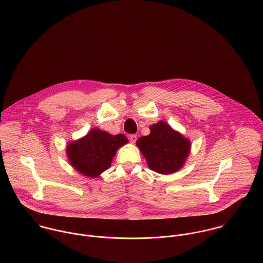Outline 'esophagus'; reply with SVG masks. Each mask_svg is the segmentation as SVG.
Segmentation results:
<instances>
[{
	"label": "esophagus",
	"instance_id": "34e87169",
	"mask_svg": "<svg viewBox=\"0 0 263 263\" xmlns=\"http://www.w3.org/2000/svg\"><path fill=\"white\" fill-rule=\"evenodd\" d=\"M129 139H130V141H131L132 143H135L136 140H137V136H136L135 134H132V135L129 136Z\"/></svg>",
	"mask_w": 263,
	"mask_h": 263
}]
</instances>
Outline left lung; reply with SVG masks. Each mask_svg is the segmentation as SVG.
Listing matches in <instances>:
<instances>
[{
  "instance_id": "8db88e82",
  "label": "left lung",
  "mask_w": 263,
  "mask_h": 263,
  "mask_svg": "<svg viewBox=\"0 0 263 263\" xmlns=\"http://www.w3.org/2000/svg\"><path fill=\"white\" fill-rule=\"evenodd\" d=\"M149 130L147 136H142L136 141L148 167L161 174L180 170L189 156L190 140L162 121L152 125Z\"/></svg>"
}]
</instances>
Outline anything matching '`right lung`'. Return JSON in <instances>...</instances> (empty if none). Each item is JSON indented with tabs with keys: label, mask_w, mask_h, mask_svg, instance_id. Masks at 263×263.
<instances>
[{
	"label": "right lung",
	"mask_w": 263,
	"mask_h": 263,
	"mask_svg": "<svg viewBox=\"0 0 263 263\" xmlns=\"http://www.w3.org/2000/svg\"><path fill=\"white\" fill-rule=\"evenodd\" d=\"M127 142L124 134L111 135L100 129H93L84 137L70 142L66 152L75 170L85 177L97 178L108 169L118 148Z\"/></svg>",
	"instance_id": "right-lung-1"
}]
</instances>
